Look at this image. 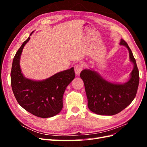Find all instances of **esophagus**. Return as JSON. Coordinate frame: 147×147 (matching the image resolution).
Wrapping results in <instances>:
<instances>
[{
  "label": "esophagus",
  "mask_w": 147,
  "mask_h": 147,
  "mask_svg": "<svg viewBox=\"0 0 147 147\" xmlns=\"http://www.w3.org/2000/svg\"><path fill=\"white\" fill-rule=\"evenodd\" d=\"M75 72L77 75H79L83 70V65L82 64H77L75 65Z\"/></svg>",
  "instance_id": "esophagus-1"
}]
</instances>
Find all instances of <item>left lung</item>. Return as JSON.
Returning <instances> with one entry per match:
<instances>
[{
    "mask_svg": "<svg viewBox=\"0 0 147 147\" xmlns=\"http://www.w3.org/2000/svg\"><path fill=\"white\" fill-rule=\"evenodd\" d=\"M120 45L126 47L130 61L134 64L129 80L123 84L105 80L94 70L84 69L80 74L85 88L88 107L97 115H113L121 112L134 100L139 83V73L136 61L127 43L121 39Z\"/></svg>",
    "mask_w": 147,
    "mask_h": 147,
    "instance_id": "1",
    "label": "left lung"
}]
</instances>
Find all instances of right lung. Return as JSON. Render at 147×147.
I'll use <instances>...</instances> for the list:
<instances>
[{
  "label": "right lung",
  "instance_id": "1",
  "mask_svg": "<svg viewBox=\"0 0 147 147\" xmlns=\"http://www.w3.org/2000/svg\"><path fill=\"white\" fill-rule=\"evenodd\" d=\"M29 40L30 37L22 44L13 58L10 75L13 94L22 107L35 116L43 118L54 117L63 109L64 91L75 77L74 68L59 72L42 81L26 78L21 73L20 61L23 48Z\"/></svg>",
  "mask_w": 147,
  "mask_h": 147
}]
</instances>
